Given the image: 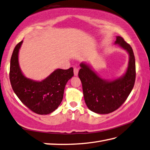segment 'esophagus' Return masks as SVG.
<instances>
[{"mask_svg":"<svg viewBox=\"0 0 150 150\" xmlns=\"http://www.w3.org/2000/svg\"><path fill=\"white\" fill-rule=\"evenodd\" d=\"M73 72H74V75L75 76H77L78 73H79V69L77 67H75L74 69H73Z\"/></svg>","mask_w":150,"mask_h":150,"instance_id":"34e87169","label":"esophagus"}]
</instances>
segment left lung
<instances>
[{"label":"left lung","mask_w":150,"mask_h":150,"mask_svg":"<svg viewBox=\"0 0 150 150\" xmlns=\"http://www.w3.org/2000/svg\"><path fill=\"white\" fill-rule=\"evenodd\" d=\"M114 44L125 50L129 54L127 68L121 77L107 80L97 74L89 64H80L79 77L83 85L85 103L90 110L100 114L118 109L130 94L135 81V59L131 47L119 36H116Z\"/></svg>","instance_id":"8db88e82"}]
</instances>
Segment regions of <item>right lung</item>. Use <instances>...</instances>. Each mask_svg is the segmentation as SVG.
I'll use <instances>...</instances> for the list:
<instances>
[{
    "label": "right lung",
    "mask_w": 150,
    "mask_h": 150,
    "mask_svg": "<svg viewBox=\"0 0 150 150\" xmlns=\"http://www.w3.org/2000/svg\"><path fill=\"white\" fill-rule=\"evenodd\" d=\"M23 41L14 48L10 60V80L14 92L23 104L34 112L49 114L63 99L65 86L73 76V69H57L42 81H35L23 74L19 63V52Z\"/></svg>",
    "instance_id": "1"
}]
</instances>
